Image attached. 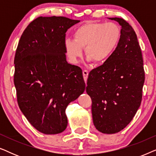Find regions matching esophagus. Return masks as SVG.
<instances>
[{
    "label": "esophagus",
    "mask_w": 156,
    "mask_h": 156,
    "mask_svg": "<svg viewBox=\"0 0 156 156\" xmlns=\"http://www.w3.org/2000/svg\"><path fill=\"white\" fill-rule=\"evenodd\" d=\"M88 74H89V72L87 70H83V77H84V80L85 81V82H87V78H88Z\"/></svg>",
    "instance_id": "esophagus-1"
}]
</instances>
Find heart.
<instances>
[{"label":"heart","mask_w":156,"mask_h":156,"mask_svg":"<svg viewBox=\"0 0 156 156\" xmlns=\"http://www.w3.org/2000/svg\"><path fill=\"white\" fill-rule=\"evenodd\" d=\"M121 37V28L116 23H86L74 30V40H66L65 51L72 62L82 56L84 49L87 58L94 63H101L114 52Z\"/></svg>","instance_id":"b5f03b06"}]
</instances>
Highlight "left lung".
<instances>
[{
  "label": "left lung",
  "mask_w": 156,
  "mask_h": 156,
  "mask_svg": "<svg viewBox=\"0 0 156 156\" xmlns=\"http://www.w3.org/2000/svg\"><path fill=\"white\" fill-rule=\"evenodd\" d=\"M121 26L119 43L103 65L89 72L87 93L91 97L96 129L112 134L123 130L141 103L144 59L137 36L124 19L110 18Z\"/></svg>",
  "instance_id": "1"
}]
</instances>
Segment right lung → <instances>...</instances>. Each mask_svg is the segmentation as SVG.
<instances>
[{
  "label": "right lung",
  "mask_w": 156,
  "mask_h": 156,
  "mask_svg": "<svg viewBox=\"0 0 156 156\" xmlns=\"http://www.w3.org/2000/svg\"><path fill=\"white\" fill-rule=\"evenodd\" d=\"M79 22L38 17L19 40L14 59L17 101L30 123L42 133L65 131L66 108L85 89L82 69L67 63L65 55L66 32Z\"/></svg>",
  "instance_id": "1"
}]
</instances>
